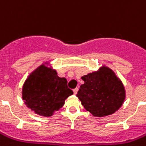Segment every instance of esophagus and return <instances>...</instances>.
<instances>
[{
  "mask_svg": "<svg viewBox=\"0 0 146 146\" xmlns=\"http://www.w3.org/2000/svg\"><path fill=\"white\" fill-rule=\"evenodd\" d=\"M78 88H75V89L73 90V92H74V95H76V94L78 93Z\"/></svg>",
  "mask_w": 146,
  "mask_h": 146,
  "instance_id": "obj_1",
  "label": "esophagus"
}]
</instances>
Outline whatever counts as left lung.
I'll list each match as a JSON object with an SVG mask.
<instances>
[{
    "label": "left lung",
    "mask_w": 146,
    "mask_h": 146,
    "mask_svg": "<svg viewBox=\"0 0 146 146\" xmlns=\"http://www.w3.org/2000/svg\"><path fill=\"white\" fill-rule=\"evenodd\" d=\"M77 97L84 108L94 116L111 115L121 108L125 98L123 84L113 71L102 66L98 72L82 77Z\"/></svg>",
    "instance_id": "left-lung-1"
}]
</instances>
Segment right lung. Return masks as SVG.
<instances>
[{"instance_id":"add662e5","label":"right lung","mask_w":146,"mask_h":146,"mask_svg":"<svg viewBox=\"0 0 146 146\" xmlns=\"http://www.w3.org/2000/svg\"><path fill=\"white\" fill-rule=\"evenodd\" d=\"M73 94L65 78L44 64L31 73L22 88V98L35 113L49 117L64 105L65 100Z\"/></svg>"}]
</instances>
